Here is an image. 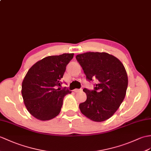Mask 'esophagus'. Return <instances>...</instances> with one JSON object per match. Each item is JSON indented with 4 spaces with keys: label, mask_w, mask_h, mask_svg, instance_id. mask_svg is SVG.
Returning a JSON list of instances; mask_svg holds the SVG:
<instances>
[{
    "label": "esophagus",
    "mask_w": 151,
    "mask_h": 151,
    "mask_svg": "<svg viewBox=\"0 0 151 151\" xmlns=\"http://www.w3.org/2000/svg\"><path fill=\"white\" fill-rule=\"evenodd\" d=\"M74 91L75 93H79V92H81L82 91V89H76L74 90Z\"/></svg>",
    "instance_id": "34e87169"
}]
</instances>
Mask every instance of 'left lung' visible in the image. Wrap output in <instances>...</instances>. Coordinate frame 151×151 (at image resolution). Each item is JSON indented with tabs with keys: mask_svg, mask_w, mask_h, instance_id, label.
<instances>
[{
	"mask_svg": "<svg viewBox=\"0 0 151 151\" xmlns=\"http://www.w3.org/2000/svg\"><path fill=\"white\" fill-rule=\"evenodd\" d=\"M86 80H97L93 90L84 88L87 100L80 104L81 113L94 122H103L113 116L124 101L128 78L122 63L107 52H87L77 55Z\"/></svg>",
	"mask_w": 151,
	"mask_h": 151,
	"instance_id": "obj_1",
	"label": "left lung"
}]
</instances>
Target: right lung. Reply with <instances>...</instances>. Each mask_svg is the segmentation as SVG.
Returning a JSON list of instances; mask_svg holds the SVG:
<instances>
[{
	"label": "right lung",
	"instance_id": "obj_1",
	"mask_svg": "<svg viewBox=\"0 0 151 151\" xmlns=\"http://www.w3.org/2000/svg\"><path fill=\"white\" fill-rule=\"evenodd\" d=\"M73 56H49L27 71L22 84V95L27 111L35 118L49 120L60 113L64 96L71 93L66 87L60 88V80Z\"/></svg>",
	"mask_w": 151,
	"mask_h": 151
}]
</instances>
